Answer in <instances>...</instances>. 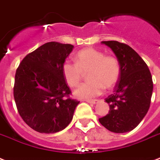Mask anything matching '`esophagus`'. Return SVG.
<instances>
[{"mask_svg":"<svg viewBox=\"0 0 160 160\" xmlns=\"http://www.w3.org/2000/svg\"><path fill=\"white\" fill-rule=\"evenodd\" d=\"M87 103H90V104H92V105H94V104H96V103L99 102V100H85Z\"/></svg>","mask_w":160,"mask_h":160,"instance_id":"34e87169","label":"esophagus"}]
</instances>
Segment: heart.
Instances as JSON below:
<instances>
[{
  "label": "heart",
  "mask_w": 160,
  "mask_h": 160,
  "mask_svg": "<svg viewBox=\"0 0 160 160\" xmlns=\"http://www.w3.org/2000/svg\"><path fill=\"white\" fill-rule=\"evenodd\" d=\"M88 72L90 81L81 84L75 90V95L80 99L95 97L103 92L104 87H113L120 75V64L114 55H106L103 51L94 48L79 51L75 62L67 60L63 63V76L71 87L76 86L84 73Z\"/></svg>",
  "instance_id": "obj_1"
}]
</instances>
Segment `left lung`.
Returning a JSON list of instances; mask_svg holds the SVG:
<instances>
[{
    "label": "left lung",
    "instance_id": "8db88e82",
    "mask_svg": "<svg viewBox=\"0 0 160 160\" xmlns=\"http://www.w3.org/2000/svg\"><path fill=\"white\" fill-rule=\"evenodd\" d=\"M114 51L120 75L114 93L105 99L109 114L99 121L108 130L124 133L134 129L146 115L151 102L153 80L148 65L136 51L116 41H102Z\"/></svg>",
    "mask_w": 160,
    "mask_h": 160
}]
</instances>
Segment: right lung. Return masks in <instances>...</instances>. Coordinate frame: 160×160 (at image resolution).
Returning a JSON list of instances; mask_svg holds the SVG:
<instances>
[{
	"label": "right lung",
	"mask_w": 160,
	"mask_h": 160,
	"mask_svg": "<svg viewBox=\"0 0 160 160\" xmlns=\"http://www.w3.org/2000/svg\"><path fill=\"white\" fill-rule=\"evenodd\" d=\"M74 46L44 44L20 63L14 84L16 108L26 124L40 133L60 131L72 120L80 101L73 100L62 65Z\"/></svg>",
	"instance_id": "1"
}]
</instances>
